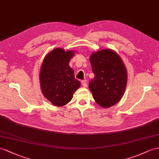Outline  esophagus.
I'll list each match as a JSON object with an SVG mask.
<instances>
[{"mask_svg": "<svg viewBox=\"0 0 159 159\" xmlns=\"http://www.w3.org/2000/svg\"><path fill=\"white\" fill-rule=\"evenodd\" d=\"M82 85L83 86V87H84V88H87V83H86V80H83V81H82Z\"/></svg>", "mask_w": 159, "mask_h": 159, "instance_id": "esophagus-1", "label": "esophagus"}]
</instances>
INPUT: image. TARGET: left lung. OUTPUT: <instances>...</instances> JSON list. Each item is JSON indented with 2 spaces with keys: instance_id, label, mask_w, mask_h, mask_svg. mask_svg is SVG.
Here are the masks:
<instances>
[{
  "instance_id": "obj_1",
  "label": "left lung",
  "mask_w": 159,
  "mask_h": 159,
  "mask_svg": "<svg viewBox=\"0 0 159 159\" xmlns=\"http://www.w3.org/2000/svg\"><path fill=\"white\" fill-rule=\"evenodd\" d=\"M95 77L89 83L96 102L102 108H109L120 101L127 82V69L118 54L111 49L92 52L90 57Z\"/></svg>"
}]
</instances>
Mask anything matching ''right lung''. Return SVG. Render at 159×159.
I'll use <instances>...</instances> for the list:
<instances>
[{
    "label": "right lung",
    "instance_id": "add662e5",
    "mask_svg": "<svg viewBox=\"0 0 159 159\" xmlns=\"http://www.w3.org/2000/svg\"><path fill=\"white\" fill-rule=\"evenodd\" d=\"M75 51L63 48L53 49L46 55L40 72V84L44 97L56 107H62L71 101L74 92L80 87V82L69 67V61Z\"/></svg>",
    "mask_w": 159,
    "mask_h": 159
}]
</instances>
